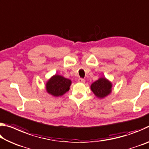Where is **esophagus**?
I'll list each match as a JSON object with an SVG mask.
<instances>
[{
    "mask_svg": "<svg viewBox=\"0 0 149 149\" xmlns=\"http://www.w3.org/2000/svg\"><path fill=\"white\" fill-rule=\"evenodd\" d=\"M78 82L80 83V84H85V80L84 79H81V78H79V79H78Z\"/></svg>",
    "mask_w": 149,
    "mask_h": 149,
    "instance_id": "34e87169",
    "label": "esophagus"
}]
</instances>
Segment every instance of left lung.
<instances>
[{"label": "left lung", "mask_w": 149, "mask_h": 149, "mask_svg": "<svg viewBox=\"0 0 149 149\" xmlns=\"http://www.w3.org/2000/svg\"><path fill=\"white\" fill-rule=\"evenodd\" d=\"M91 90L96 97L104 99L112 91V83L105 77H100L91 85Z\"/></svg>", "instance_id": "obj_1"}]
</instances>
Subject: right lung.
Segmentation results:
<instances>
[{
	"mask_svg": "<svg viewBox=\"0 0 149 149\" xmlns=\"http://www.w3.org/2000/svg\"><path fill=\"white\" fill-rule=\"evenodd\" d=\"M72 81L63 77L62 75L55 74L48 79L45 84V89L49 95L54 97H61L70 90Z\"/></svg>",
	"mask_w": 149,
	"mask_h": 149,
	"instance_id": "obj_1",
	"label": "right lung"
}]
</instances>
